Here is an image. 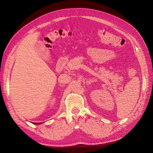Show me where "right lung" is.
<instances>
[{
  "label": "right lung",
  "mask_w": 153,
  "mask_h": 153,
  "mask_svg": "<svg viewBox=\"0 0 153 153\" xmlns=\"http://www.w3.org/2000/svg\"><path fill=\"white\" fill-rule=\"evenodd\" d=\"M35 123V124H40L41 123Z\"/></svg>",
  "instance_id": "obj_1"
}]
</instances>
